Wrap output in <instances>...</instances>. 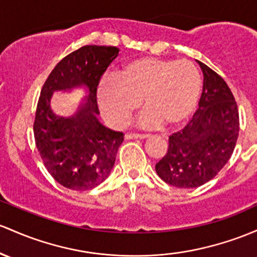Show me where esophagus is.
Returning a JSON list of instances; mask_svg holds the SVG:
<instances>
[{"label":"esophagus","mask_w":257,"mask_h":257,"mask_svg":"<svg viewBox=\"0 0 257 257\" xmlns=\"http://www.w3.org/2000/svg\"><path fill=\"white\" fill-rule=\"evenodd\" d=\"M150 137L149 134H126V139H148Z\"/></svg>","instance_id":"esophagus-1"}]
</instances>
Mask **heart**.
<instances>
[{
  "label": "heart",
  "instance_id": "heart-1",
  "mask_svg": "<svg viewBox=\"0 0 257 257\" xmlns=\"http://www.w3.org/2000/svg\"><path fill=\"white\" fill-rule=\"evenodd\" d=\"M201 77L193 63L145 56L123 64L118 77L103 78L97 86V102L105 119L123 128L140 105L142 128H170L190 118L201 94Z\"/></svg>",
  "mask_w": 257,
  "mask_h": 257
}]
</instances>
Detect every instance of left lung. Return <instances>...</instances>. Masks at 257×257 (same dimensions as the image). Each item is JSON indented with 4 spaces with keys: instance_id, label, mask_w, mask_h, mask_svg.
<instances>
[{
    "instance_id": "obj_1",
    "label": "left lung",
    "mask_w": 257,
    "mask_h": 257,
    "mask_svg": "<svg viewBox=\"0 0 257 257\" xmlns=\"http://www.w3.org/2000/svg\"><path fill=\"white\" fill-rule=\"evenodd\" d=\"M204 75L199 108L180 132L168 139L167 154L156 163L163 182L177 188H197L224 167L239 134V113L223 78L196 61Z\"/></svg>"
}]
</instances>
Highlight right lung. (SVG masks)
<instances>
[{
	"label": "right lung",
	"mask_w": 257,
	"mask_h": 257,
	"mask_svg": "<svg viewBox=\"0 0 257 257\" xmlns=\"http://www.w3.org/2000/svg\"><path fill=\"white\" fill-rule=\"evenodd\" d=\"M119 53L114 46L87 45L69 53L53 68L42 86L34 122L36 148L53 179L72 190H90L108 178L124 134L107 128L98 118L100 79ZM86 92L70 117L50 106L55 91Z\"/></svg>",
	"instance_id": "add662e5"
}]
</instances>
